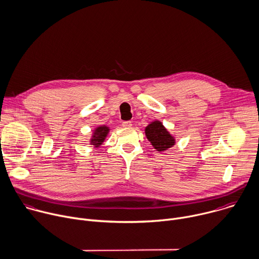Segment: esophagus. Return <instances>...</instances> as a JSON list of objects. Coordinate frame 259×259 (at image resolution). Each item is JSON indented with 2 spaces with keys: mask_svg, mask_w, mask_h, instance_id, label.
I'll use <instances>...</instances> for the list:
<instances>
[{
  "mask_svg": "<svg viewBox=\"0 0 259 259\" xmlns=\"http://www.w3.org/2000/svg\"><path fill=\"white\" fill-rule=\"evenodd\" d=\"M122 126H123V127H126V128L132 127V121H130V120L123 121V122H122Z\"/></svg>",
  "mask_w": 259,
  "mask_h": 259,
  "instance_id": "1",
  "label": "esophagus"
}]
</instances>
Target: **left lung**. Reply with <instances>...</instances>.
Masks as SVG:
<instances>
[{"mask_svg": "<svg viewBox=\"0 0 259 259\" xmlns=\"http://www.w3.org/2000/svg\"><path fill=\"white\" fill-rule=\"evenodd\" d=\"M145 134L154 149L158 152H163L176 144L175 137L169 134L159 120H155L148 124L145 128Z\"/></svg>", "mask_w": 259, "mask_h": 259, "instance_id": "1", "label": "left lung"}]
</instances>
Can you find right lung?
I'll return each instance as SVG.
<instances>
[{
    "mask_svg": "<svg viewBox=\"0 0 259 259\" xmlns=\"http://www.w3.org/2000/svg\"><path fill=\"white\" fill-rule=\"evenodd\" d=\"M110 128L107 126V125H100V126H97L95 130H94V133H93V136L91 138V141H90V144L91 145H94L95 148H98L100 147L103 142L105 141L108 133H109Z\"/></svg>",
    "mask_w": 259,
    "mask_h": 259,
    "instance_id": "1",
    "label": "right lung"
}]
</instances>
